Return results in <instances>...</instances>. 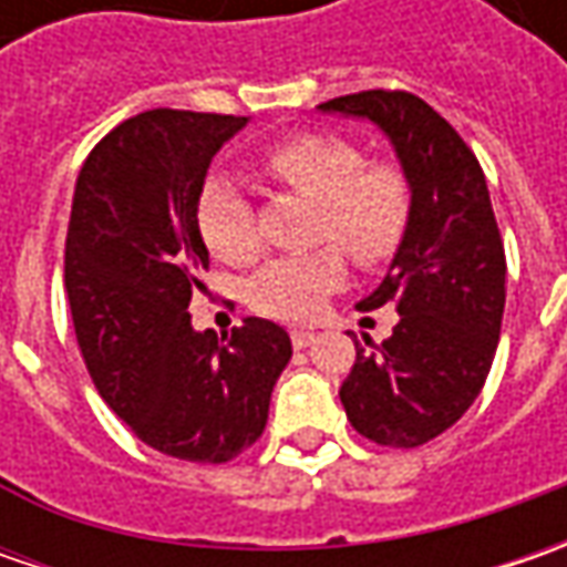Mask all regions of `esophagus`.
Returning <instances> with one entry per match:
<instances>
[{
  "instance_id": "obj_1",
  "label": "esophagus",
  "mask_w": 567,
  "mask_h": 567,
  "mask_svg": "<svg viewBox=\"0 0 567 567\" xmlns=\"http://www.w3.org/2000/svg\"><path fill=\"white\" fill-rule=\"evenodd\" d=\"M290 340H293L296 350H306L309 343H316V331H302V328H296V331H290Z\"/></svg>"
}]
</instances>
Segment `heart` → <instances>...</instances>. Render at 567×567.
I'll use <instances>...</instances> for the list:
<instances>
[{"instance_id":"1","label":"heart","mask_w":567,"mask_h":567,"mask_svg":"<svg viewBox=\"0 0 567 567\" xmlns=\"http://www.w3.org/2000/svg\"><path fill=\"white\" fill-rule=\"evenodd\" d=\"M265 169L280 186L316 202V243H338L357 265L375 268L401 249L413 217V188L398 164H365L360 144L328 132H302L265 151ZM198 229L227 265H251L261 236L249 195L227 176L207 179L198 195ZM347 277L334 246L277 258L255 274L249 306L280 321H309Z\"/></svg>"}]
</instances>
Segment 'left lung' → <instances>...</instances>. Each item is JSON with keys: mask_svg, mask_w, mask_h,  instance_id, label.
<instances>
[{"mask_svg": "<svg viewBox=\"0 0 567 567\" xmlns=\"http://www.w3.org/2000/svg\"><path fill=\"white\" fill-rule=\"evenodd\" d=\"M318 110L375 122L413 188L401 249L360 302L362 312L391 302L401 321L375 350L357 340L340 403L369 442L420 447L476 401L502 334L508 265L486 176L451 122L406 91H360Z\"/></svg>", "mask_w": 567, "mask_h": 567, "instance_id": "left-lung-1", "label": "left lung"}]
</instances>
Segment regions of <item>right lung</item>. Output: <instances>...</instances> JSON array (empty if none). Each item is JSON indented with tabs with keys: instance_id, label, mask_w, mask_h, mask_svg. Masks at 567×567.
<instances>
[{
	"instance_id": "right-lung-1",
	"label": "right lung",
	"mask_w": 567,
	"mask_h": 567,
	"mask_svg": "<svg viewBox=\"0 0 567 567\" xmlns=\"http://www.w3.org/2000/svg\"><path fill=\"white\" fill-rule=\"evenodd\" d=\"M246 122L147 110L116 125L78 173L65 236V293L100 398L144 445L192 464H227L261 439L293 357L268 318L217 338L188 316L207 271L198 195Z\"/></svg>"
}]
</instances>
